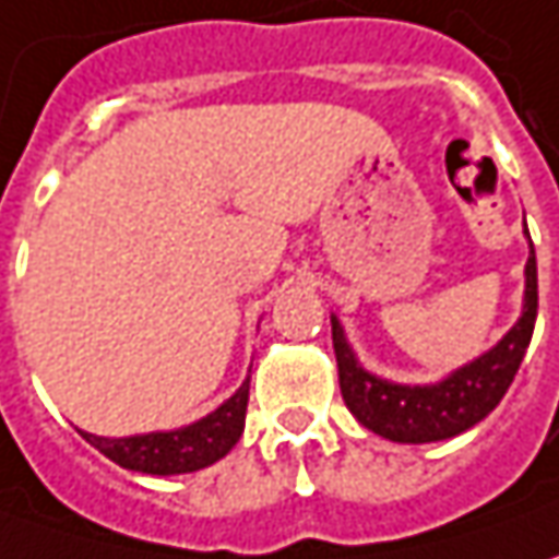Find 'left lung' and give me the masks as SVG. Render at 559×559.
<instances>
[{
	"instance_id": "left-lung-1",
	"label": "left lung",
	"mask_w": 559,
	"mask_h": 559,
	"mask_svg": "<svg viewBox=\"0 0 559 559\" xmlns=\"http://www.w3.org/2000/svg\"><path fill=\"white\" fill-rule=\"evenodd\" d=\"M535 313H538V267L532 248L526 261V308L520 323L488 355L461 367L439 385H395L367 373L355 360V352L348 348L342 326L333 317V348L342 397L348 411L370 432L389 441L423 444V441L461 436L501 404L532 342Z\"/></svg>"
}]
</instances>
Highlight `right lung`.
Listing matches in <instances>:
<instances>
[{
    "instance_id": "right-lung-1",
    "label": "right lung",
    "mask_w": 559,
    "mask_h": 559,
    "mask_svg": "<svg viewBox=\"0 0 559 559\" xmlns=\"http://www.w3.org/2000/svg\"><path fill=\"white\" fill-rule=\"evenodd\" d=\"M246 411L248 382H242V389L226 404L186 429L148 432V436H130V439H102V436L83 432V439L98 448L108 461L120 463L123 469H136L148 476H177V473L204 469L226 457L246 429Z\"/></svg>"
}]
</instances>
